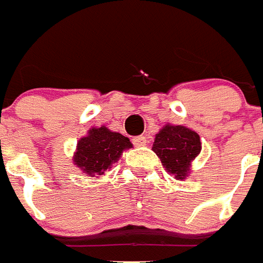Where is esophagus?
Wrapping results in <instances>:
<instances>
[{
	"mask_svg": "<svg viewBox=\"0 0 263 263\" xmlns=\"http://www.w3.org/2000/svg\"><path fill=\"white\" fill-rule=\"evenodd\" d=\"M133 144L136 145V146H144V145H146V138L144 137V136H137V137H133Z\"/></svg>",
	"mask_w": 263,
	"mask_h": 263,
	"instance_id": "esophagus-1",
	"label": "esophagus"
}]
</instances>
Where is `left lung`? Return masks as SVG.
<instances>
[{
  "instance_id": "obj_1",
  "label": "left lung",
  "mask_w": 263,
  "mask_h": 263,
  "mask_svg": "<svg viewBox=\"0 0 263 263\" xmlns=\"http://www.w3.org/2000/svg\"><path fill=\"white\" fill-rule=\"evenodd\" d=\"M153 152L176 179H184L190 171V161L201 152L199 136L184 126L167 125L156 134Z\"/></svg>"
}]
</instances>
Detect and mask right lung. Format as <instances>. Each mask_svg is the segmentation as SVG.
<instances>
[{"instance_id":"1","label":"right lung","mask_w":263,"mask_h":263,"mask_svg":"<svg viewBox=\"0 0 263 263\" xmlns=\"http://www.w3.org/2000/svg\"><path fill=\"white\" fill-rule=\"evenodd\" d=\"M129 148H132V142L127 137L110 132L104 126L96 127L80 140L73 161L88 175H103L112 163L118 161L122 152Z\"/></svg>"}]
</instances>
